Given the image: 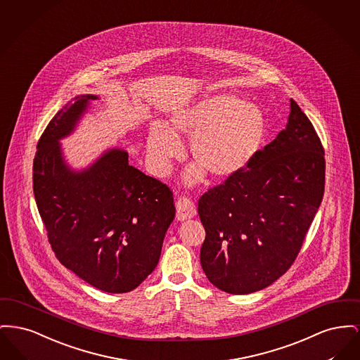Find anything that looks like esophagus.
<instances>
[{
	"mask_svg": "<svg viewBox=\"0 0 360 360\" xmlns=\"http://www.w3.org/2000/svg\"><path fill=\"white\" fill-rule=\"evenodd\" d=\"M176 208H177V219L184 221L195 217L196 214V207L193 202L187 198V196H179L176 200Z\"/></svg>",
	"mask_w": 360,
	"mask_h": 360,
	"instance_id": "1",
	"label": "esophagus"
}]
</instances>
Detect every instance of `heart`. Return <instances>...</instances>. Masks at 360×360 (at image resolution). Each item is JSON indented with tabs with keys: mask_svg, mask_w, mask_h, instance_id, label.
Returning <instances> with one entry per match:
<instances>
[{
	"mask_svg": "<svg viewBox=\"0 0 360 360\" xmlns=\"http://www.w3.org/2000/svg\"><path fill=\"white\" fill-rule=\"evenodd\" d=\"M176 135H191L189 152L202 169L217 179H226L240 171L260 150L265 136V116L262 108L231 94L207 96L171 115L168 129L154 123L148 138V152L153 168L167 173L172 160L181 154Z\"/></svg>",
	"mask_w": 360,
	"mask_h": 360,
	"instance_id": "heart-1",
	"label": "heart"
}]
</instances>
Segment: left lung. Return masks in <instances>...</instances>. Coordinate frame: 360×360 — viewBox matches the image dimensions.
Instances as JSON below:
<instances>
[{
  "label": "left lung",
  "instance_id": "obj_1",
  "mask_svg": "<svg viewBox=\"0 0 360 360\" xmlns=\"http://www.w3.org/2000/svg\"><path fill=\"white\" fill-rule=\"evenodd\" d=\"M323 155L319 134L291 100L287 127L243 171L199 198L206 230L200 263L211 283L250 294L285 274L321 205Z\"/></svg>",
  "mask_w": 360,
  "mask_h": 360
}]
</instances>
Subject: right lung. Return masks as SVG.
<instances>
[{
  "instance_id": "obj_1",
  "label": "right lung",
  "mask_w": 360,
  "mask_h": 360,
  "mask_svg": "<svg viewBox=\"0 0 360 360\" xmlns=\"http://www.w3.org/2000/svg\"><path fill=\"white\" fill-rule=\"evenodd\" d=\"M96 98L78 96L47 124L34 158V195L60 264L101 291L120 294L157 266L176 208L171 188L129 165L123 150L105 153L82 173L63 164L58 141Z\"/></svg>"
}]
</instances>
